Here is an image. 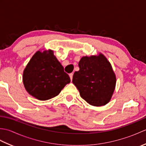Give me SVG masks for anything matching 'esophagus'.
Here are the masks:
<instances>
[{"label":"esophagus","instance_id":"esophagus-1","mask_svg":"<svg viewBox=\"0 0 146 146\" xmlns=\"http://www.w3.org/2000/svg\"><path fill=\"white\" fill-rule=\"evenodd\" d=\"M69 76H70V79H71V80H72V79H73V73H70V74H69Z\"/></svg>","mask_w":146,"mask_h":146}]
</instances>
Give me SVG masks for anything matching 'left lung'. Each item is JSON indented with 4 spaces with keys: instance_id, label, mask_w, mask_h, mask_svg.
Listing matches in <instances>:
<instances>
[{
    "instance_id": "obj_1",
    "label": "left lung",
    "mask_w": 146,
    "mask_h": 146,
    "mask_svg": "<svg viewBox=\"0 0 146 146\" xmlns=\"http://www.w3.org/2000/svg\"><path fill=\"white\" fill-rule=\"evenodd\" d=\"M80 70L74 73L72 82L81 97L90 105L104 106L111 100L116 85V76L105 56H83L79 61Z\"/></svg>"
}]
</instances>
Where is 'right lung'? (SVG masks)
Instances as JSON below:
<instances>
[{"instance_id":"obj_1","label":"right lung","mask_w":146,"mask_h":146,"mask_svg":"<svg viewBox=\"0 0 146 146\" xmlns=\"http://www.w3.org/2000/svg\"><path fill=\"white\" fill-rule=\"evenodd\" d=\"M23 84L26 91L39 100H47L57 96L70 78L64 71L53 51H37L24 68Z\"/></svg>"}]
</instances>
